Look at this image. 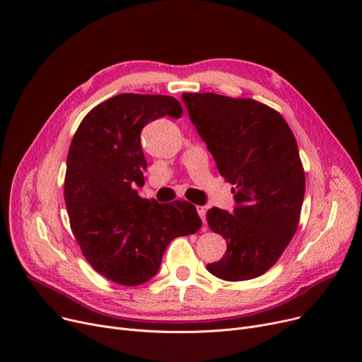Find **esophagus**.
<instances>
[{"label":"esophagus","mask_w":362,"mask_h":362,"mask_svg":"<svg viewBox=\"0 0 362 362\" xmlns=\"http://www.w3.org/2000/svg\"><path fill=\"white\" fill-rule=\"evenodd\" d=\"M197 211H198V214H199L202 223L205 224V221H206V218H205V216H206V208L202 206V205H198V206H197Z\"/></svg>","instance_id":"1"}]
</instances>
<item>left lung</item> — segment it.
I'll return each instance as SVG.
<instances>
[{"label":"left lung","instance_id":"left-lung-1","mask_svg":"<svg viewBox=\"0 0 362 362\" xmlns=\"http://www.w3.org/2000/svg\"><path fill=\"white\" fill-rule=\"evenodd\" d=\"M182 100L220 175L233 185V214L213 206L210 229L227 250L206 270L227 281L250 280L277 262L293 238L305 195L298 144L281 114L251 98L213 92Z\"/></svg>","mask_w":362,"mask_h":362}]
</instances>
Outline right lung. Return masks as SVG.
Returning <instances> with one entry per match:
<instances>
[{"label":"right lung","instance_id":"obj_1","mask_svg":"<svg viewBox=\"0 0 362 362\" xmlns=\"http://www.w3.org/2000/svg\"><path fill=\"white\" fill-rule=\"evenodd\" d=\"M182 112L167 95L120 93L92 108L71 139L64 179L71 232L92 269L123 286L154 277L168 243L202 224L187 201L158 204L135 189L146 170L142 129Z\"/></svg>","mask_w":362,"mask_h":362}]
</instances>
